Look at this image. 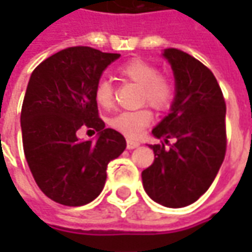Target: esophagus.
Returning <instances> with one entry per match:
<instances>
[{"label": "esophagus", "mask_w": 252, "mask_h": 252, "mask_svg": "<svg viewBox=\"0 0 252 252\" xmlns=\"http://www.w3.org/2000/svg\"><path fill=\"white\" fill-rule=\"evenodd\" d=\"M139 146H140V141L131 140V139H127V141H126V147H127L129 150H133V149H136V147H139Z\"/></svg>", "instance_id": "obj_1"}]
</instances>
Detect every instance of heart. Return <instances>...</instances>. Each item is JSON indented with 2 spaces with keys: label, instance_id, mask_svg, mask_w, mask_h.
<instances>
[{
  "label": "heart",
  "instance_id": "obj_1",
  "mask_svg": "<svg viewBox=\"0 0 252 252\" xmlns=\"http://www.w3.org/2000/svg\"><path fill=\"white\" fill-rule=\"evenodd\" d=\"M123 80L139 84L141 88L140 101L150 106L165 111L172 105L175 98V85L167 75L158 74V68L147 60L131 59L118 68ZM94 98L102 109H111L115 102V87L108 78H101L95 84ZM153 122V112L149 108L136 111L118 112L109 119V126L122 134L136 139Z\"/></svg>",
  "mask_w": 252,
  "mask_h": 252
}]
</instances>
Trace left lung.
<instances>
[{
	"label": "left lung",
	"instance_id": "1",
	"mask_svg": "<svg viewBox=\"0 0 252 252\" xmlns=\"http://www.w3.org/2000/svg\"><path fill=\"white\" fill-rule=\"evenodd\" d=\"M164 57L172 67L177 92L168 116L153 129L164 141L150 146L154 162L141 172V179L153 200L184 208L208 190L224 160L226 102L205 64L172 47L164 50ZM169 138L174 139L172 145Z\"/></svg>",
	"mask_w": 252,
	"mask_h": 252
}]
</instances>
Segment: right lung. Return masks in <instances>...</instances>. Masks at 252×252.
Here are the masks:
<instances>
[{
	"instance_id": "right-lung-1",
	"label": "right lung",
	"mask_w": 252,
	"mask_h": 252,
	"mask_svg": "<svg viewBox=\"0 0 252 252\" xmlns=\"http://www.w3.org/2000/svg\"><path fill=\"white\" fill-rule=\"evenodd\" d=\"M121 54L88 46L57 52L39 64L26 88L21 127L24 153L37 187L65 206H83L102 192L106 167L126 149L119 131L105 129L94 88L103 70ZM81 127L98 131L81 142Z\"/></svg>"
}]
</instances>
